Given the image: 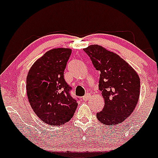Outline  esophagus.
Wrapping results in <instances>:
<instances>
[{
  "label": "esophagus",
  "mask_w": 158,
  "mask_h": 158,
  "mask_svg": "<svg viewBox=\"0 0 158 158\" xmlns=\"http://www.w3.org/2000/svg\"><path fill=\"white\" fill-rule=\"evenodd\" d=\"M89 97H90V94H89V93H86L85 96H84V97H83V99H84V100H87Z\"/></svg>",
  "instance_id": "1"
}]
</instances>
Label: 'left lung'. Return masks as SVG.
Masks as SVG:
<instances>
[{
	"instance_id": "8db88e82",
	"label": "left lung",
	"mask_w": 158,
	"mask_h": 158,
	"mask_svg": "<svg viewBox=\"0 0 158 158\" xmlns=\"http://www.w3.org/2000/svg\"><path fill=\"white\" fill-rule=\"evenodd\" d=\"M84 51L100 72L99 89L105 106L96 118L106 125L122 123L133 113L139 99V77L124 59L101 46L90 45Z\"/></svg>"
}]
</instances>
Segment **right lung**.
Segmentation results:
<instances>
[{
    "label": "right lung",
    "instance_id": "obj_1",
    "mask_svg": "<svg viewBox=\"0 0 158 158\" xmlns=\"http://www.w3.org/2000/svg\"><path fill=\"white\" fill-rule=\"evenodd\" d=\"M71 54V49H52L34 63L27 76L30 105L37 116L49 125L64 124L77 109V100L71 96L72 87L64 79Z\"/></svg>",
    "mask_w": 158,
    "mask_h": 158
}]
</instances>
